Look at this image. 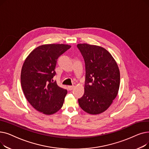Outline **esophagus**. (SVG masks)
<instances>
[{
    "label": "esophagus",
    "mask_w": 149,
    "mask_h": 149,
    "mask_svg": "<svg viewBox=\"0 0 149 149\" xmlns=\"http://www.w3.org/2000/svg\"><path fill=\"white\" fill-rule=\"evenodd\" d=\"M68 89L69 91H72L74 88V86H69L68 87Z\"/></svg>",
    "instance_id": "obj_1"
}]
</instances>
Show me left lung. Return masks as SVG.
<instances>
[{
    "label": "left lung",
    "mask_w": 149,
    "mask_h": 149,
    "mask_svg": "<svg viewBox=\"0 0 149 149\" xmlns=\"http://www.w3.org/2000/svg\"><path fill=\"white\" fill-rule=\"evenodd\" d=\"M85 63L84 93L78 100L80 107L90 114L104 112L118 94L120 74L112 55L101 46L78 44Z\"/></svg>",
    "instance_id": "left-lung-1"
}]
</instances>
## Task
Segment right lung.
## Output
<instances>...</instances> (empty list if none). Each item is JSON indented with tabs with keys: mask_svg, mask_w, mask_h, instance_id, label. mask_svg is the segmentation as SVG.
Here are the masks:
<instances>
[{
	"mask_svg": "<svg viewBox=\"0 0 149 149\" xmlns=\"http://www.w3.org/2000/svg\"><path fill=\"white\" fill-rule=\"evenodd\" d=\"M70 48L64 44L39 46L31 52L23 65L20 80L28 102L46 115L56 113L64 103L67 91L59 87L53 77L59 56Z\"/></svg>",
	"mask_w": 149,
	"mask_h": 149,
	"instance_id": "add662e5",
	"label": "right lung"
}]
</instances>
